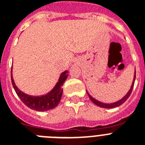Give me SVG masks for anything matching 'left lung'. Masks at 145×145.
I'll list each match as a JSON object with an SVG mask.
<instances>
[{
  "instance_id": "8db88e82",
  "label": "left lung",
  "mask_w": 145,
  "mask_h": 145,
  "mask_svg": "<svg viewBox=\"0 0 145 145\" xmlns=\"http://www.w3.org/2000/svg\"><path fill=\"white\" fill-rule=\"evenodd\" d=\"M135 78H136V70L135 72H134V80H133V83H132V85H131V88L130 90L129 91V92H128L127 93H126V95L125 96V97H123V98H122L120 100L118 101V102H114V103H111V104H105V103H102V102H99V101H97V99H93V97H91V96L89 94V93L87 92V93H88V97H89V99H90L92 101V102H93V103L95 104L96 105L99 106V107H103V108H113V107H118V106L121 105L123 103H124V102H125V101L127 100V99L129 98V97H130L131 93V92H132V90H133V88H134V81H135Z\"/></svg>"
}]
</instances>
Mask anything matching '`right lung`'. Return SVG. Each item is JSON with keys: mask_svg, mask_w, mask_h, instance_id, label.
I'll use <instances>...</instances> for the list:
<instances>
[{"mask_svg": "<svg viewBox=\"0 0 145 145\" xmlns=\"http://www.w3.org/2000/svg\"><path fill=\"white\" fill-rule=\"evenodd\" d=\"M67 76H68V71L66 70L61 74L58 82L57 83L54 88L49 93L46 95L41 96V97H33V96H29L23 93L17 88L14 81V79H13L12 67H11V83H12L13 87L14 88L16 94L20 97L22 102L25 104V105L27 106L29 108L34 110L40 111V112L49 110L58 105V104L61 100L62 91H63V88H61V86H63Z\"/></svg>", "mask_w": 145, "mask_h": 145, "instance_id": "add662e5", "label": "right lung"}]
</instances>
